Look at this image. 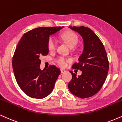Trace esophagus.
Returning <instances> with one entry per match:
<instances>
[{
    "label": "esophagus",
    "mask_w": 122,
    "mask_h": 122,
    "mask_svg": "<svg viewBox=\"0 0 122 122\" xmlns=\"http://www.w3.org/2000/svg\"><path fill=\"white\" fill-rule=\"evenodd\" d=\"M66 70H65V69H61V73H65V72H66Z\"/></svg>",
    "instance_id": "1"
}]
</instances>
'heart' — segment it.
<instances>
[{
    "instance_id": "obj_1",
    "label": "heart",
    "mask_w": 122,
    "mask_h": 122,
    "mask_svg": "<svg viewBox=\"0 0 122 122\" xmlns=\"http://www.w3.org/2000/svg\"><path fill=\"white\" fill-rule=\"evenodd\" d=\"M61 39L68 45L70 48H73L76 46L78 41V36L74 32L69 31L62 33L61 36ZM47 46L49 51H55L56 49V42L55 39L53 37H50L47 42ZM71 60L67 59L62 56H59L56 58L55 62L60 67H66L67 64L70 62Z\"/></svg>"
}]
</instances>
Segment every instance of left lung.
<instances>
[{
	"instance_id": "1",
	"label": "left lung",
	"mask_w": 122,
	"mask_h": 122,
	"mask_svg": "<svg viewBox=\"0 0 122 122\" xmlns=\"http://www.w3.org/2000/svg\"><path fill=\"white\" fill-rule=\"evenodd\" d=\"M80 34L83 40V51L78 62L72 67L82 71L78 77L70 71L72 79L68 84L69 91L81 98L91 97L100 90L107 76L109 62L101 40L89 28L69 27Z\"/></svg>"
}]
</instances>
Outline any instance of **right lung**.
<instances>
[{
	"label": "right lung",
	"instance_id": "obj_1",
	"mask_svg": "<svg viewBox=\"0 0 122 122\" xmlns=\"http://www.w3.org/2000/svg\"><path fill=\"white\" fill-rule=\"evenodd\" d=\"M64 27H39L25 33L16 48L12 68L17 84L31 98L42 99L53 90L61 71L55 65L40 69V58L49 52L47 42L50 35Z\"/></svg>",
	"mask_w": 122,
	"mask_h": 122
}]
</instances>
